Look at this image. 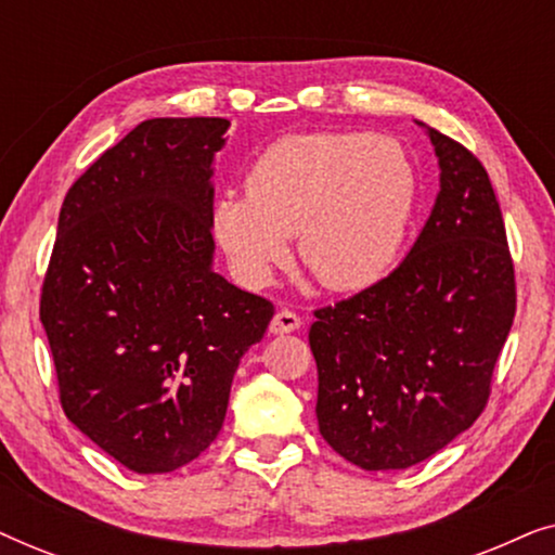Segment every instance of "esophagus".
<instances>
[{"label":"esophagus","mask_w":555,"mask_h":555,"mask_svg":"<svg viewBox=\"0 0 555 555\" xmlns=\"http://www.w3.org/2000/svg\"><path fill=\"white\" fill-rule=\"evenodd\" d=\"M300 325H302L300 315L293 313V310L283 308V310H278L275 318H272V321H270V333H275V336H283V333L298 331Z\"/></svg>","instance_id":"1"}]
</instances>
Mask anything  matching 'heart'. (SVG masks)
Segmentation results:
<instances>
[{
  "label": "heart",
  "mask_w": 555,
  "mask_h": 555,
  "mask_svg": "<svg viewBox=\"0 0 555 555\" xmlns=\"http://www.w3.org/2000/svg\"><path fill=\"white\" fill-rule=\"evenodd\" d=\"M420 194V169L391 135L293 133L255 158L245 194L217 196L211 234L247 287L272 283L298 234V257L318 283L356 293L393 270Z\"/></svg>",
  "instance_id": "heart-1"
}]
</instances>
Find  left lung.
I'll return each instance as SVG.
<instances>
[{"label":"left lung","mask_w":555,"mask_h":555,"mask_svg":"<svg viewBox=\"0 0 555 555\" xmlns=\"http://www.w3.org/2000/svg\"><path fill=\"white\" fill-rule=\"evenodd\" d=\"M439 194L382 283L315 310L318 429L356 467L406 469L473 427L515 315V275L488 171L424 126Z\"/></svg>","instance_id":"left-lung-1"}]
</instances>
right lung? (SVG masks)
Listing matches in <instances>:
<instances>
[{"instance_id":"add662e5","label":"right lung","mask_w":555,"mask_h":555,"mask_svg":"<svg viewBox=\"0 0 555 555\" xmlns=\"http://www.w3.org/2000/svg\"><path fill=\"white\" fill-rule=\"evenodd\" d=\"M227 118H151L67 192L40 321L75 427L139 475L173 473L222 429L234 371L272 302L215 272Z\"/></svg>"}]
</instances>
